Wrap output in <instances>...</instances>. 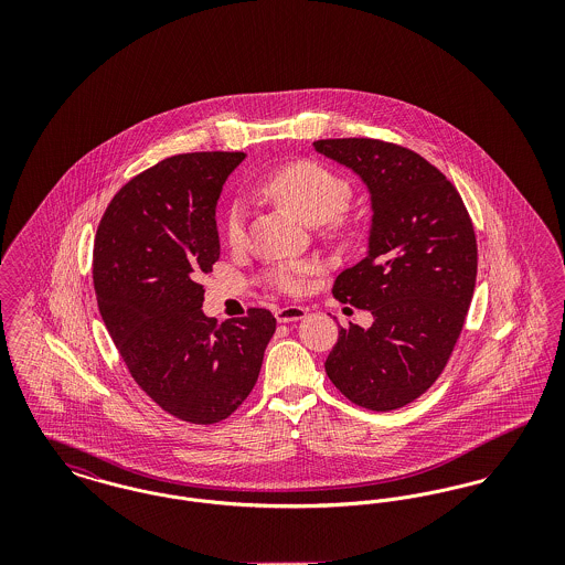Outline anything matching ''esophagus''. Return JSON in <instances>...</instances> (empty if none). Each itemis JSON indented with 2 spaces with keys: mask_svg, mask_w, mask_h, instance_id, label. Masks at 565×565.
<instances>
[{
  "mask_svg": "<svg viewBox=\"0 0 565 565\" xmlns=\"http://www.w3.org/2000/svg\"><path fill=\"white\" fill-rule=\"evenodd\" d=\"M305 313H307V311H305L300 305H288V307L277 309V311H275V318H277V322L279 323L298 322V320L305 318Z\"/></svg>",
  "mask_w": 565,
  "mask_h": 565,
  "instance_id": "34e87169",
  "label": "esophagus"
}]
</instances>
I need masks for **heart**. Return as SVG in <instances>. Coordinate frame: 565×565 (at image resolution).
Masks as SVG:
<instances>
[{
  "instance_id": "b5f03b06",
  "label": "heart",
  "mask_w": 565,
  "mask_h": 565,
  "mask_svg": "<svg viewBox=\"0 0 565 565\" xmlns=\"http://www.w3.org/2000/svg\"><path fill=\"white\" fill-rule=\"evenodd\" d=\"M263 190L305 224H337L351 201L350 182L316 161L281 164L263 180ZM224 235L233 247H239L245 239V210L237 201L224 214ZM309 273L311 265L279 263L267 270L265 279L284 295H298Z\"/></svg>"
}]
</instances>
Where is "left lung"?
<instances>
[{"label":"left lung","instance_id":"left-lung-1","mask_svg":"<svg viewBox=\"0 0 565 565\" xmlns=\"http://www.w3.org/2000/svg\"><path fill=\"white\" fill-rule=\"evenodd\" d=\"M313 146L353 169L373 201L369 254L332 295L375 322L341 326L326 375L351 403L394 411L430 390L461 334L479 260L472 220L445 173L404 146L369 137Z\"/></svg>","mask_w":565,"mask_h":565}]
</instances>
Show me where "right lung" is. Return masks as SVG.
I'll return each instance as SVG.
<instances>
[{"label": "right lung", "instance_id": "obj_1", "mask_svg": "<svg viewBox=\"0 0 565 565\" xmlns=\"http://www.w3.org/2000/svg\"><path fill=\"white\" fill-rule=\"evenodd\" d=\"M243 152L157 162L114 194L93 247L99 313L135 383L169 415L210 426L254 390L275 332L269 309L217 323L199 277L220 258L215 203Z\"/></svg>", "mask_w": 565, "mask_h": 565}]
</instances>
